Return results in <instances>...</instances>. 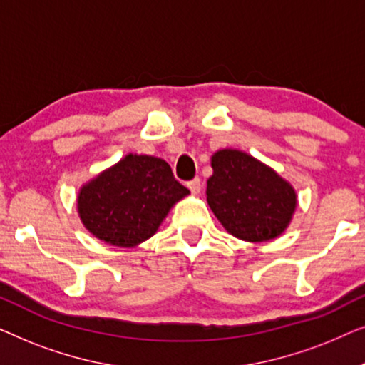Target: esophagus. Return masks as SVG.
Wrapping results in <instances>:
<instances>
[{"label": "esophagus", "instance_id": "34e87169", "mask_svg": "<svg viewBox=\"0 0 365 365\" xmlns=\"http://www.w3.org/2000/svg\"><path fill=\"white\" fill-rule=\"evenodd\" d=\"M187 187H189V191H191L192 194H199V192H201V189H202V182H201V179H199V178H194L192 181H189V182H187Z\"/></svg>", "mask_w": 365, "mask_h": 365}]
</instances>
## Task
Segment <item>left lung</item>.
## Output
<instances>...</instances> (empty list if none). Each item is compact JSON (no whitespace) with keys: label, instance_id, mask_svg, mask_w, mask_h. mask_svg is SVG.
<instances>
[{"label":"left lung","instance_id":"left-lung-1","mask_svg":"<svg viewBox=\"0 0 365 365\" xmlns=\"http://www.w3.org/2000/svg\"><path fill=\"white\" fill-rule=\"evenodd\" d=\"M211 166L207 204L229 234L247 242H264L286 231L297 207L291 182L239 149H219Z\"/></svg>","mask_w":365,"mask_h":365}]
</instances>
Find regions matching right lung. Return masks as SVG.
I'll return each instance as SVG.
<instances>
[{"label":"right lung","instance_id":"obj_1","mask_svg":"<svg viewBox=\"0 0 365 365\" xmlns=\"http://www.w3.org/2000/svg\"><path fill=\"white\" fill-rule=\"evenodd\" d=\"M187 194L164 159L126 154L79 187L78 214L99 241L136 247L158 232L171 207Z\"/></svg>","mask_w":365,"mask_h":365}]
</instances>
